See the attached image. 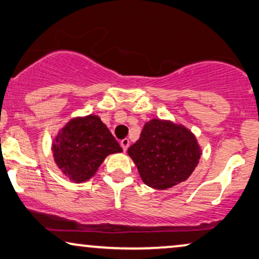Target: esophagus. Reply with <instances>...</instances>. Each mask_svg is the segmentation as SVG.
<instances>
[{
	"instance_id": "esophagus-1",
	"label": "esophagus",
	"mask_w": 259,
	"mask_h": 259,
	"mask_svg": "<svg viewBox=\"0 0 259 259\" xmlns=\"http://www.w3.org/2000/svg\"><path fill=\"white\" fill-rule=\"evenodd\" d=\"M129 143L130 142L128 138H124V140L121 141V147L123 149V151H126V149H128V147H129Z\"/></svg>"
}]
</instances>
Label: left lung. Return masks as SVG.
<instances>
[{"mask_svg":"<svg viewBox=\"0 0 259 259\" xmlns=\"http://www.w3.org/2000/svg\"><path fill=\"white\" fill-rule=\"evenodd\" d=\"M142 181L165 190L188 180L201 158L195 135L184 125L154 118L145 123L140 140L128 149Z\"/></svg>","mask_w":259,"mask_h":259,"instance_id":"1","label":"left lung"}]
</instances>
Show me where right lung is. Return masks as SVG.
<instances>
[{
    "instance_id": "1",
    "label": "right lung",
    "mask_w": 259,
    "mask_h": 259,
    "mask_svg": "<svg viewBox=\"0 0 259 259\" xmlns=\"http://www.w3.org/2000/svg\"><path fill=\"white\" fill-rule=\"evenodd\" d=\"M122 151L97 115L71 118L53 142L54 161L75 183L89 181L108 155Z\"/></svg>"
}]
</instances>
